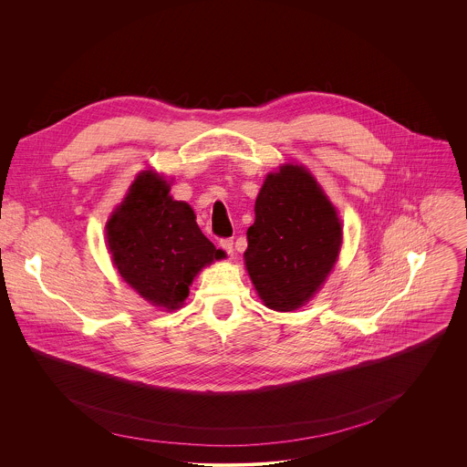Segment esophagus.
<instances>
[{
	"label": "esophagus",
	"instance_id": "1",
	"mask_svg": "<svg viewBox=\"0 0 467 467\" xmlns=\"http://www.w3.org/2000/svg\"><path fill=\"white\" fill-rule=\"evenodd\" d=\"M221 246L223 250L232 257L234 255V241L232 239H221Z\"/></svg>",
	"mask_w": 467,
	"mask_h": 467
}]
</instances>
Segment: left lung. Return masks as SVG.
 Segmentation results:
<instances>
[{"label": "left lung", "instance_id": "1", "mask_svg": "<svg viewBox=\"0 0 467 467\" xmlns=\"http://www.w3.org/2000/svg\"><path fill=\"white\" fill-rule=\"evenodd\" d=\"M244 265L265 306L287 313L322 287L341 248L333 202L304 165L269 172L246 232Z\"/></svg>", "mask_w": 467, "mask_h": 467}]
</instances>
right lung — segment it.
<instances>
[{
	"label": "right lung",
	"mask_w": 467,
	"mask_h": 467,
	"mask_svg": "<svg viewBox=\"0 0 467 467\" xmlns=\"http://www.w3.org/2000/svg\"><path fill=\"white\" fill-rule=\"evenodd\" d=\"M171 183L141 171L106 223V241L120 276L149 304L180 309L201 269L224 257L202 235L194 210L174 201Z\"/></svg>",
	"instance_id": "obj_1"
}]
</instances>
